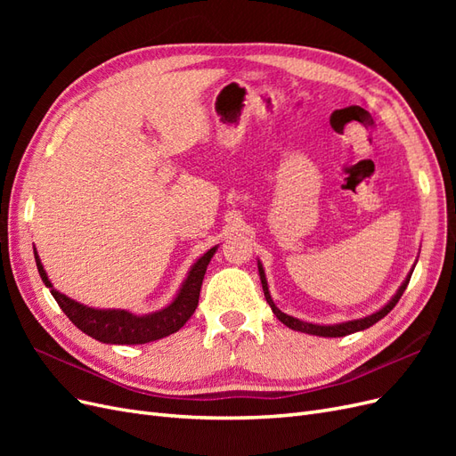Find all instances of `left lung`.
I'll return each instance as SVG.
<instances>
[{
    "label": "left lung",
    "mask_w": 456,
    "mask_h": 456,
    "mask_svg": "<svg viewBox=\"0 0 456 456\" xmlns=\"http://www.w3.org/2000/svg\"><path fill=\"white\" fill-rule=\"evenodd\" d=\"M258 273H260V283H262V291H265L266 302L270 305L272 312L275 314V317H278V320H280L283 325H287L289 329H293V330H300V333H308V335H315V337H346V335L357 333V330H363V329H367V327H370V325H375L377 322H380L382 317L397 305V300L402 298L403 291H405L407 285H409V280H411V273H412V272L407 275V280L402 283V287L397 289V293L394 295V298H392L384 308H380L379 312L370 314V315H367V317H362V320H354V322H346V323H337V325H315V323H306V322L297 320V317H293V315L283 314L278 306L273 305V300H272L270 291H268L266 275H265V270H262L260 262H258Z\"/></svg>",
    "instance_id": "obj_1"
}]
</instances>
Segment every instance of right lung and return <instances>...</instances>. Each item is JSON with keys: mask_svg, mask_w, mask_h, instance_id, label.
I'll use <instances>...</instances> for the list:
<instances>
[{"mask_svg": "<svg viewBox=\"0 0 456 456\" xmlns=\"http://www.w3.org/2000/svg\"><path fill=\"white\" fill-rule=\"evenodd\" d=\"M215 251L216 247H213V249L207 251L201 258H198L196 265L191 266L188 278L184 280L181 291H178L176 298L167 308L148 315H134L126 310H96L79 305V302L68 298L66 295L59 293L57 289H53L44 266H41L36 249L34 256L41 280L49 287L51 295L57 300V305L62 308V312L68 315V320H70L77 329L84 330L86 335L93 337L94 340H101L106 344H146L176 333V330L190 320L191 314L196 312L203 275Z\"/></svg>", "mask_w": 456, "mask_h": 456, "instance_id": "right-lung-1", "label": "right lung"}]
</instances>
